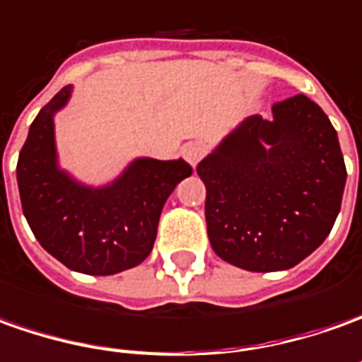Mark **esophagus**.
<instances>
[{
    "mask_svg": "<svg viewBox=\"0 0 362 362\" xmlns=\"http://www.w3.org/2000/svg\"><path fill=\"white\" fill-rule=\"evenodd\" d=\"M206 154V146L202 142H188L182 146V156L184 160L190 164V166H196Z\"/></svg>",
    "mask_w": 362,
    "mask_h": 362,
    "instance_id": "esophagus-1",
    "label": "esophagus"
}]
</instances>
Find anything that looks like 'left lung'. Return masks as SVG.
Masks as SVG:
<instances>
[{
	"mask_svg": "<svg viewBox=\"0 0 362 362\" xmlns=\"http://www.w3.org/2000/svg\"><path fill=\"white\" fill-rule=\"evenodd\" d=\"M214 252L250 272H276L313 255L341 210L346 168L337 130L310 98L248 116L198 164Z\"/></svg>",
	"mask_w": 362,
	"mask_h": 362,
	"instance_id": "8db88e82",
	"label": "left lung"
}]
</instances>
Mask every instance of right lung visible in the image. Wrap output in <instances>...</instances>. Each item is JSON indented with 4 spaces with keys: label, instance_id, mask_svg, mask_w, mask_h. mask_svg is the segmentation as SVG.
Here are the masks:
<instances>
[{
    "label": "right lung",
    "instance_id": "add662e5",
    "mask_svg": "<svg viewBox=\"0 0 362 362\" xmlns=\"http://www.w3.org/2000/svg\"><path fill=\"white\" fill-rule=\"evenodd\" d=\"M71 86L57 92L30 126L18 160L23 216L33 236L69 270L107 276L152 252L158 220L176 184L192 174L184 160L136 158L106 186H86L59 168L54 116Z\"/></svg>",
    "mask_w": 362,
    "mask_h": 362
}]
</instances>
